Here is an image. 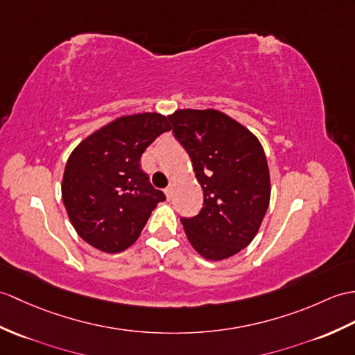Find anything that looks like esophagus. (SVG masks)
Segmentation results:
<instances>
[{"instance_id":"esophagus-1","label":"esophagus","mask_w":355,"mask_h":355,"mask_svg":"<svg viewBox=\"0 0 355 355\" xmlns=\"http://www.w3.org/2000/svg\"><path fill=\"white\" fill-rule=\"evenodd\" d=\"M164 193H166V198H168V200H171V198H172V195H174V186H168L166 189H164Z\"/></svg>"}]
</instances>
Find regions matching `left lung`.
<instances>
[{
    "label": "left lung",
    "instance_id": "1",
    "mask_svg": "<svg viewBox=\"0 0 355 355\" xmlns=\"http://www.w3.org/2000/svg\"><path fill=\"white\" fill-rule=\"evenodd\" d=\"M168 118L204 192L201 211L181 224L201 257L225 260L252 242L269 207L265 150L248 128L215 109H181Z\"/></svg>",
    "mask_w": 355,
    "mask_h": 355
}]
</instances>
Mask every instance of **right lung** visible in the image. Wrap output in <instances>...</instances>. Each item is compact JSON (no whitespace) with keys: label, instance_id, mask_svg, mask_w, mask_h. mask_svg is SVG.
<instances>
[{"label":"right lung","instance_id":"right-lung-1","mask_svg":"<svg viewBox=\"0 0 355 355\" xmlns=\"http://www.w3.org/2000/svg\"><path fill=\"white\" fill-rule=\"evenodd\" d=\"M171 125L160 113L116 118L73 148L62 180L72 227L90 246L116 254L133 245L157 204L166 200L140 169V157Z\"/></svg>","mask_w":355,"mask_h":355}]
</instances>
